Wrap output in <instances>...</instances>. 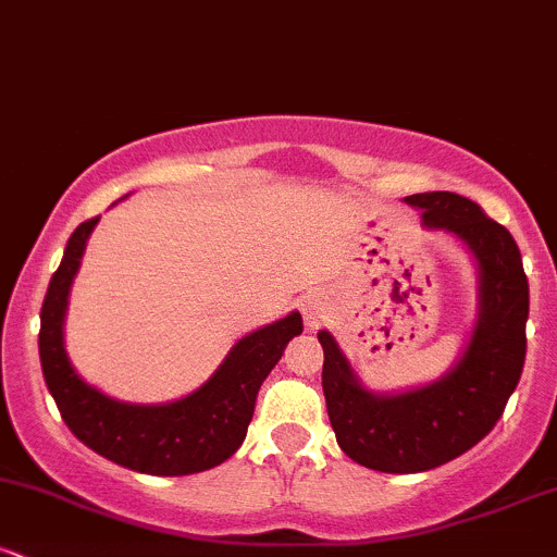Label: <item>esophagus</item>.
<instances>
[{"instance_id": "34e87169", "label": "esophagus", "mask_w": 557, "mask_h": 557, "mask_svg": "<svg viewBox=\"0 0 557 557\" xmlns=\"http://www.w3.org/2000/svg\"><path fill=\"white\" fill-rule=\"evenodd\" d=\"M327 317H330V309H327V304H324L322 298H319V296H306L304 298V322H306V327H309V330L322 327V324L327 322Z\"/></svg>"}]
</instances>
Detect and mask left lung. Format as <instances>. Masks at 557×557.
Segmentation results:
<instances>
[{"mask_svg": "<svg viewBox=\"0 0 557 557\" xmlns=\"http://www.w3.org/2000/svg\"><path fill=\"white\" fill-rule=\"evenodd\" d=\"M426 230H445L476 261V322L463 354L443 376L400 393L369 389L327 330L322 389L337 445L348 458L385 474H417L463 456L487 437L527 356L529 283L513 235L469 198L447 190L413 194Z\"/></svg>", "mask_w": 557, "mask_h": 557, "instance_id": "8db88e82", "label": "left lung"}]
</instances>
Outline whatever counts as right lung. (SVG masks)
<instances>
[{
    "label": "right lung",
    "instance_id": "obj_1",
    "mask_svg": "<svg viewBox=\"0 0 557 557\" xmlns=\"http://www.w3.org/2000/svg\"><path fill=\"white\" fill-rule=\"evenodd\" d=\"M96 222L99 216L70 235L41 306L38 356L49 393L70 432L107 461L151 476L214 469L246 440L261 382L280 361L285 345L304 332V319L290 311L248 332L230 348L216 372L183 398L151 406L110 398L75 372L65 350L67 296Z\"/></svg>",
    "mask_w": 557,
    "mask_h": 557
}]
</instances>
